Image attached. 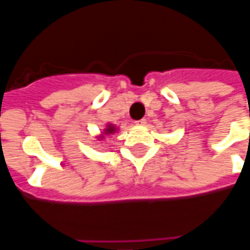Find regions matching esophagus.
Masks as SVG:
<instances>
[{
	"label": "esophagus",
	"mask_w": 250,
	"mask_h": 250,
	"mask_svg": "<svg viewBox=\"0 0 250 250\" xmlns=\"http://www.w3.org/2000/svg\"><path fill=\"white\" fill-rule=\"evenodd\" d=\"M147 123V120L146 119H141V120H136L135 122V125H145Z\"/></svg>",
	"instance_id": "34e87169"
}]
</instances>
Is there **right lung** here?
I'll return each mask as SVG.
<instances>
[{
  "label": "right lung",
  "mask_w": 250,
  "mask_h": 250,
  "mask_svg": "<svg viewBox=\"0 0 250 250\" xmlns=\"http://www.w3.org/2000/svg\"><path fill=\"white\" fill-rule=\"evenodd\" d=\"M115 131H116V127H115V125H107V128L104 130L103 135L99 136V139H103L105 135H111V134H115Z\"/></svg>",
  "instance_id": "1"
}]
</instances>
